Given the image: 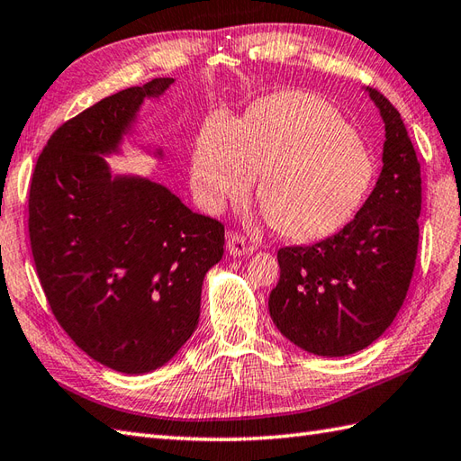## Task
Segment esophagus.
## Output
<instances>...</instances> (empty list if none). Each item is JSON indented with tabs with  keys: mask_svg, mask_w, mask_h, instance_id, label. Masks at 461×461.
Returning <instances> with one entry per match:
<instances>
[{
	"mask_svg": "<svg viewBox=\"0 0 461 461\" xmlns=\"http://www.w3.org/2000/svg\"><path fill=\"white\" fill-rule=\"evenodd\" d=\"M226 248H228V253L233 257H241V255L251 253V248L248 245V241H245L243 235L231 233V231L226 235Z\"/></svg>",
	"mask_w": 461,
	"mask_h": 461,
	"instance_id": "1",
	"label": "esophagus"
}]
</instances>
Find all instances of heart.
Here are the masks:
<instances>
[{
  "label": "heart",
  "mask_w": 461,
  "mask_h": 461,
  "mask_svg": "<svg viewBox=\"0 0 461 461\" xmlns=\"http://www.w3.org/2000/svg\"><path fill=\"white\" fill-rule=\"evenodd\" d=\"M257 175L265 218L288 240L314 241L357 216L377 165L330 104L279 92L257 102L240 122L212 115L192 151V194L210 213L248 198Z\"/></svg>",
  "instance_id": "b5f03b06"
}]
</instances>
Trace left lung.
<instances>
[{
  "mask_svg": "<svg viewBox=\"0 0 461 461\" xmlns=\"http://www.w3.org/2000/svg\"><path fill=\"white\" fill-rule=\"evenodd\" d=\"M384 123L375 188L346 228L276 253L281 279L269 312L294 346L324 357L371 346L401 310L419 251L420 165L397 108L367 88Z\"/></svg>",
  "mask_w": 461,
  "mask_h": 461,
  "instance_id": "left-lung-1",
  "label": "left lung"
}]
</instances>
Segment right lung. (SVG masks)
I'll use <instances>...</instances> for the list:
<instances>
[{"label": "right lung", "mask_w": 461, "mask_h": 461, "mask_svg": "<svg viewBox=\"0 0 461 461\" xmlns=\"http://www.w3.org/2000/svg\"><path fill=\"white\" fill-rule=\"evenodd\" d=\"M173 82L133 86L62 123L31 178V251L52 314L82 351L127 375L163 367L194 334L202 283L223 255L218 220L158 182L112 175L104 158Z\"/></svg>", "instance_id": "add662e5"}]
</instances>
